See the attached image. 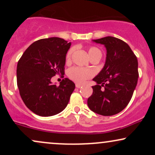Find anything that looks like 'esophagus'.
Returning a JSON list of instances; mask_svg holds the SVG:
<instances>
[{"label": "esophagus", "instance_id": "34e87169", "mask_svg": "<svg viewBox=\"0 0 155 155\" xmlns=\"http://www.w3.org/2000/svg\"><path fill=\"white\" fill-rule=\"evenodd\" d=\"M76 88H81V84H76Z\"/></svg>", "mask_w": 155, "mask_h": 155}]
</instances>
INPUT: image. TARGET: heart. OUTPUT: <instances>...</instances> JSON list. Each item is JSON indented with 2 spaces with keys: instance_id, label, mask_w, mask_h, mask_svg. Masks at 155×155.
Here are the masks:
<instances>
[{
  "instance_id": "heart-1",
  "label": "heart",
  "mask_w": 155,
  "mask_h": 155,
  "mask_svg": "<svg viewBox=\"0 0 155 155\" xmlns=\"http://www.w3.org/2000/svg\"><path fill=\"white\" fill-rule=\"evenodd\" d=\"M74 50V48H71L68 51L66 57L67 62H69L71 58V55L73 51ZM88 54L90 55V58L94 56V55L97 54H101L100 49H97L95 47H90L88 49ZM94 73L91 69L90 68H79V67H72L68 71V76L70 78L72 81L74 82L79 84H82L86 82L87 80L90 79L93 76Z\"/></svg>"
}]
</instances>
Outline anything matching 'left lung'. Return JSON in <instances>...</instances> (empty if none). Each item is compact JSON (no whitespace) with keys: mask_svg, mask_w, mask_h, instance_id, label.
<instances>
[{"mask_svg":"<svg viewBox=\"0 0 155 155\" xmlns=\"http://www.w3.org/2000/svg\"><path fill=\"white\" fill-rule=\"evenodd\" d=\"M106 49L104 67L94 78L97 84L87 100L90 110L103 116L122 111L129 104L138 82V60L127 44L115 37L92 40Z\"/></svg>","mask_w":155,"mask_h":155,"instance_id":"1","label":"left lung"}]
</instances>
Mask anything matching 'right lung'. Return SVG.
Segmentation results:
<instances>
[{"instance_id":"1","label":"right lung","mask_w":155,"mask_h":155,"mask_svg":"<svg viewBox=\"0 0 155 155\" xmlns=\"http://www.w3.org/2000/svg\"><path fill=\"white\" fill-rule=\"evenodd\" d=\"M71 42L58 37L43 38L25 51L17 63V87L25 106L41 117L58 114L65 109L75 89V84L65 78L59 86L51 79L64 74L65 57Z\"/></svg>"}]
</instances>
